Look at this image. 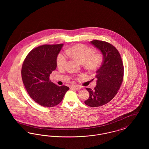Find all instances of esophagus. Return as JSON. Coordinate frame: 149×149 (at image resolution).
I'll return each instance as SVG.
<instances>
[{
	"label": "esophagus",
	"mask_w": 149,
	"mask_h": 149,
	"mask_svg": "<svg viewBox=\"0 0 149 149\" xmlns=\"http://www.w3.org/2000/svg\"><path fill=\"white\" fill-rule=\"evenodd\" d=\"M71 88L72 89H76V90H79V89H81V88L78 85H72L71 86Z\"/></svg>",
	"instance_id": "1"
}]
</instances>
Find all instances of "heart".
Returning a JSON list of instances; mask_svg holds the SVG:
<instances>
[{
	"label": "heart",
	"instance_id": "1",
	"mask_svg": "<svg viewBox=\"0 0 149 149\" xmlns=\"http://www.w3.org/2000/svg\"><path fill=\"white\" fill-rule=\"evenodd\" d=\"M68 54L83 63L86 68L94 70L97 68L102 62V57L94 54L92 48L83 44L75 45L67 50ZM68 55L60 52L57 57V65L59 68H64L68 63Z\"/></svg>",
	"mask_w": 149,
	"mask_h": 149
}]
</instances>
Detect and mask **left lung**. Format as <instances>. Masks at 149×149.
I'll use <instances>...</instances> for the list:
<instances>
[{"label":"left lung","mask_w":149,"mask_h":149,"mask_svg":"<svg viewBox=\"0 0 149 149\" xmlns=\"http://www.w3.org/2000/svg\"><path fill=\"white\" fill-rule=\"evenodd\" d=\"M91 43L101 52L103 61L96 71L97 85L93 90L86 88L89 98L84 103L92 107L102 106L113 98L123 78V65L118 51L111 43L93 40Z\"/></svg>","instance_id":"1"}]
</instances>
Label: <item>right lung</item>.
I'll return each mask as SVG.
<instances>
[{
    "instance_id": "right-lung-1",
    "label": "right lung",
    "mask_w": 149,
    "mask_h": 149,
    "mask_svg": "<svg viewBox=\"0 0 149 149\" xmlns=\"http://www.w3.org/2000/svg\"><path fill=\"white\" fill-rule=\"evenodd\" d=\"M64 44L43 45L31 50L22 68V79L31 98L41 106L58 104L69 88L59 86L49 79L56 69L57 57Z\"/></svg>"
}]
</instances>
